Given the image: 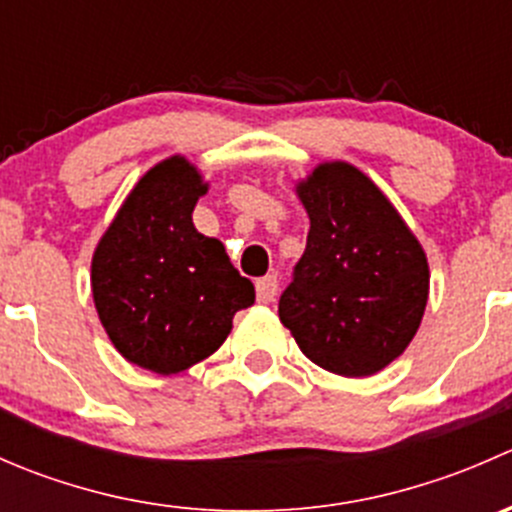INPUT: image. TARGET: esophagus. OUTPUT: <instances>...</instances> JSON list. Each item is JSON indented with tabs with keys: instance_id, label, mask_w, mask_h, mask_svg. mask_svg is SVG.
Returning a JSON list of instances; mask_svg holds the SVG:
<instances>
[{
	"instance_id": "34e87169",
	"label": "esophagus",
	"mask_w": 512,
	"mask_h": 512,
	"mask_svg": "<svg viewBox=\"0 0 512 512\" xmlns=\"http://www.w3.org/2000/svg\"><path fill=\"white\" fill-rule=\"evenodd\" d=\"M255 289H257V302H272L277 294V277L275 275H267V277H260V280L255 282Z\"/></svg>"
}]
</instances>
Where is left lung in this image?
<instances>
[{"label": "left lung", "instance_id": "obj_1", "mask_svg": "<svg viewBox=\"0 0 512 512\" xmlns=\"http://www.w3.org/2000/svg\"><path fill=\"white\" fill-rule=\"evenodd\" d=\"M307 247L280 297L302 354L339 376H371L404 354L428 299V262L384 193L344 160L297 185Z\"/></svg>", "mask_w": 512, "mask_h": 512}]
</instances>
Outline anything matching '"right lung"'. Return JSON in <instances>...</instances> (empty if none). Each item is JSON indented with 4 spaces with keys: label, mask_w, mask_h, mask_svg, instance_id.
Masks as SVG:
<instances>
[{
    "label": "right lung",
    "mask_w": 512,
    "mask_h": 512,
    "mask_svg": "<svg viewBox=\"0 0 512 512\" xmlns=\"http://www.w3.org/2000/svg\"><path fill=\"white\" fill-rule=\"evenodd\" d=\"M208 183L170 156L136 183L91 260L98 319L121 356L156 374H178L218 352L255 287L232 267L223 242L195 230Z\"/></svg>",
    "instance_id": "1"
}]
</instances>
